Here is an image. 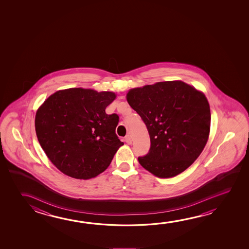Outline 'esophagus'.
<instances>
[{"label":"esophagus","instance_id":"obj_1","mask_svg":"<svg viewBox=\"0 0 249 249\" xmlns=\"http://www.w3.org/2000/svg\"><path fill=\"white\" fill-rule=\"evenodd\" d=\"M125 142H126L127 144H131V143H132V138H131L130 135H126V137H125Z\"/></svg>","mask_w":249,"mask_h":249}]
</instances>
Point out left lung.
Returning <instances> with one entry per match:
<instances>
[{"mask_svg": "<svg viewBox=\"0 0 249 249\" xmlns=\"http://www.w3.org/2000/svg\"><path fill=\"white\" fill-rule=\"evenodd\" d=\"M126 101L147 126L150 149L138 157L160 178L179 175L208 142L211 114L205 94L181 81L157 82L128 91Z\"/></svg>", "mask_w": 249, "mask_h": 249, "instance_id": "1", "label": "left lung"}]
</instances>
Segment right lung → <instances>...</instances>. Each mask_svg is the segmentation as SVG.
<instances>
[{
    "label": "right lung",
    "instance_id": "obj_1",
    "mask_svg": "<svg viewBox=\"0 0 249 249\" xmlns=\"http://www.w3.org/2000/svg\"><path fill=\"white\" fill-rule=\"evenodd\" d=\"M116 95L74 88L59 90L37 110V138L51 162L75 179L105 171L123 142L115 134L119 116L107 114Z\"/></svg>",
    "mask_w": 249,
    "mask_h": 249
}]
</instances>
